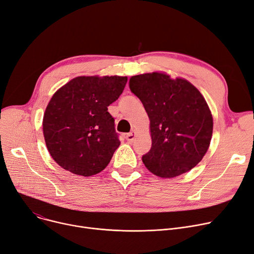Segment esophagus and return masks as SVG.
Wrapping results in <instances>:
<instances>
[{
	"instance_id": "obj_1",
	"label": "esophagus",
	"mask_w": 254,
	"mask_h": 254,
	"mask_svg": "<svg viewBox=\"0 0 254 254\" xmlns=\"http://www.w3.org/2000/svg\"><path fill=\"white\" fill-rule=\"evenodd\" d=\"M127 141L128 142V143H132V142H134L135 141V139H136V134H135V132H129V134H127Z\"/></svg>"
}]
</instances>
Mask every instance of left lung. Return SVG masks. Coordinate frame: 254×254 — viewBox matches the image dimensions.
I'll use <instances>...</instances> for the list:
<instances>
[{
  "label": "left lung",
  "instance_id": "obj_1",
  "mask_svg": "<svg viewBox=\"0 0 254 254\" xmlns=\"http://www.w3.org/2000/svg\"><path fill=\"white\" fill-rule=\"evenodd\" d=\"M129 88L150 119L151 148L142 161L158 177L173 178L202 161L213 131L204 97L190 82L164 73L132 76Z\"/></svg>",
  "mask_w": 254,
  "mask_h": 254
}]
</instances>
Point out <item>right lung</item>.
<instances>
[{
  "label": "right lung",
  "mask_w": 254,
  "mask_h": 254,
  "mask_svg": "<svg viewBox=\"0 0 254 254\" xmlns=\"http://www.w3.org/2000/svg\"><path fill=\"white\" fill-rule=\"evenodd\" d=\"M127 77L80 76L52 96L43 134L52 158L73 174L91 176L110 163L120 145L108 106L122 95Z\"/></svg>",
  "instance_id": "1"
}]
</instances>
